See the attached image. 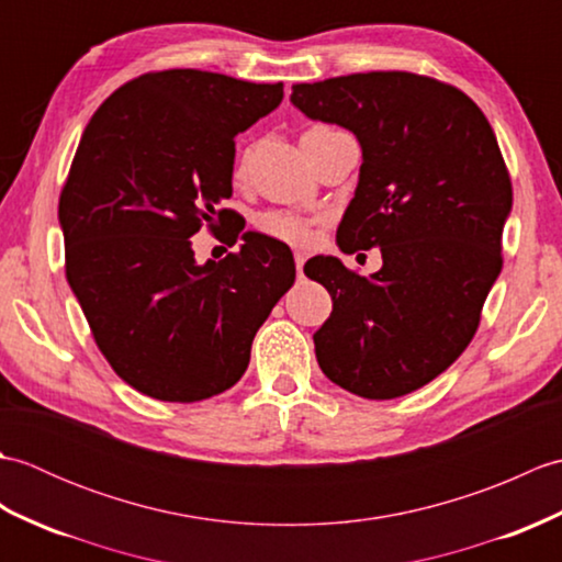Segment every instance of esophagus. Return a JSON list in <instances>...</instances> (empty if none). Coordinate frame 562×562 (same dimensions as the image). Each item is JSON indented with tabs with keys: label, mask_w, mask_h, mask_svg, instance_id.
Listing matches in <instances>:
<instances>
[{
	"label": "esophagus",
	"mask_w": 562,
	"mask_h": 562,
	"mask_svg": "<svg viewBox=\"0 0 562 562\" xmlns=\"http://www.w3.org/2000/svg\"><path fill=\"white\" fill-rule=\"evenodd\" d=\"M304 254H294V266H296V272L302 274V270H304Z\"/></svg>",
	"instance_id": "esophagus-1"
}]
</instances>
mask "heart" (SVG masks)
<instances>
[{
	"label": "heart",
	"mask_w": 562,
	"mask_h": 562,
	"mask_svg": "<svg viewBox=\"0 0 562 562\" xmlns=\"http://www.w3.org/2000/svg\"><path fill=\"white\" fill-rule=\"evenodd\" d=\"M333 133H338V127L316 123V125H308L304 130L302 142H312L318 137L333 135ZM241 171H244V161L238 164L236 173H241ZM314 224H316V217H308V214L294 212V210H268V212H260L256 217V229L260 234L278 238V241L292 244V246H304L312 241Z\"/></svg>",
	"instance_id": "b5f03b06"
}]
</instances>
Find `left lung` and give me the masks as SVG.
<instances>
[{
  "label": "left lung",
  "mask_w": 562,
  "mask_h": 562,
  "mask_svg": "<svg viewBox=\"0 0 562 562\" xmlns=\"http://www.w3.org/2000/svg\"><path fill=\"white\" fill-rule=\"evenodd\" d=\"M292 103L360 139V183L338 246H379L384 260L369 278L333 256L304 266L333 300L314 333L318 367L362 398L405 396L469 348L503 270L512 210L503 151L461 89L413 71L294 83Z\"/></svg>",
  "instance_id": "left-lung-1"
}]
</instances>
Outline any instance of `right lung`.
<instances>
[{
  "mask_svg": "<svg viewBox=\"0 0 562 562\" xmlns=\"http://www.w3.org/2000/svg\"><path fill=\"white\" fill-rule=\"evenodd\" d=\"M282 101V81L147 71L93 113L59 193L65 274L99 350L125 384L195 403L244 376L258 328L288 292V244L256 232L224 260L195 262L190 236L246 222L232 198L234 137Z\"/></svg>",
  "mask_w": 562,
  "mask_h": 562,
  "instance_id": "add662e5",
  "label": "right lung"
}]
</instances>
